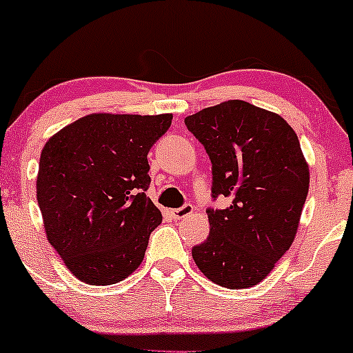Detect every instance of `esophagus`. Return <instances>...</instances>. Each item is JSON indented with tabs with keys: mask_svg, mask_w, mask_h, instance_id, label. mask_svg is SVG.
I'll return each instance as SVG.
<instances>
[{
	"mask_svg": "<svg viewBox=\"0 0 353 353\" xmlns=\"http://www.w3.org/2000/svg\"><path fill=\"white\" fill-rule=\"evenodd\" d=\"M192 210H194L192 204H184V205H182V208H179V209L171 210V214H172V219H176V221H181V219L188 217L189 214H192Z\"/></svg>",
	"mask_w": 353,
	"mask_h": 353,
	"instance_id": "obj_1",
	"label": "esophagus"
}]
</instances>
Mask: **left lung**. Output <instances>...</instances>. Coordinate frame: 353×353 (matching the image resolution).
Masks as SVG:
<instances>
[{"instance_id": "8db88e82", "label": "left lung", "mask_w": 353, "mask_h": 353, "mask_svg": "<svg viewBox=\"0 0 353 353\" xmlns=\"http://www.w3.org/2000/svg\"><path fill=\"white\" fill-rule=\"evenodd\" d=\"M212 163L210 232L192 247L209 281L247 289L264 281L292 245L309 192L310 172L287 121L245 101H225L184 119Z\"/></svg>"}]
</instances>
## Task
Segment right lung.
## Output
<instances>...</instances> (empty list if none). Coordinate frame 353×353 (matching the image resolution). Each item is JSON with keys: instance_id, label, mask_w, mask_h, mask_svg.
<instances>
[{"instance_id": "1", "label": "right lung", "mask_w": 353, "mask_h": 353, "mask_svg": "<svg viewBox=\"0 0 353 353\" xmlns=\"http://www.w3.org/2000/svg\"><path fill=\"white\" fill-rule=\"evenodd\" d=\"M171 123L172 114L94 112L44 144L36 179L44 230L81 282L116 283L143 262L163 222L145 196L148 152Z\"/></svg>"}]
</instances>
